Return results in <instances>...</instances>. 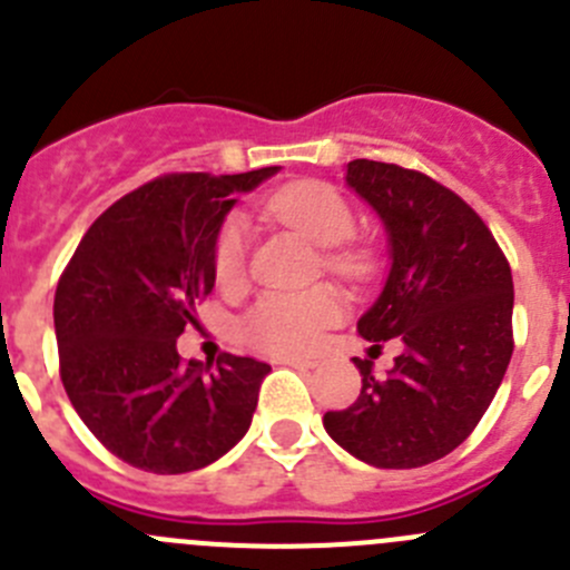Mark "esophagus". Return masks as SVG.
<instances>
[{
	"instance_id": "1",
	"label": "esophagus",
	"mask_w": 570,
	"mask_h": 570,
	"mask_svg": "<svg viewBox=\"0 0 570 570\" xmlns=\"http://www.w3.org/2000/svg\"><path fill=\"white\" fill-rule=\"evenodd\" d=\"M276 363H282V366H294V370H313V366H316V363L305 361V357H276Z\"/></svg>"
}]
</instances>
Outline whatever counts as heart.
<instances>
[{
  "label": "heart",
  "instance_id": "1",
  "mask_svg": "<svg viewBox=\"0 0 570 570\" xmlns=\"http://www.w3.org/2000/svg\"><path fill=\"white\" fill-rule=\"evenodd\" d=\"M265 213L279 224L302 232L307 240L327 248L324 265L335 274L361 276L370 259L361 248L344 246L355 235V213L344 195L324 181H296L265 198ZM248 226L229 218L215 240V279L232 288L246 276ZM344 316V299L330 288L305 294H265L243 316V338L276 355H307L318 346L324 330Z\"/></svg>",
  "mask_w": 570,
  "mask_h": 570
}]
</instances>
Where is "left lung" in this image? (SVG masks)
<instances>
[{
    "instance_id": "1",
    "label": "left lung",
    "mask_w": 570,
    "mask_h": 570,
    "mask_svg": "<svg viewBox=\"0 0 570 570\" xmlns=\"http://www.w3.org/2000/svg\"><path fill=\"white\" fill-rule=\"evenodd\" d=\"M346 184L383 220L392 259L357 333L400 338L403 352L386 377L352 357L361 394L350 409L327 411L324 431L372 468H422L473 433L507 375L512 271L475 209L425 173L355 159Z\"/></svg>"
}]
</instances>
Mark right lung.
<instances>
[{
  "label": "right lung",
  "instance_id": "obj_1",
  "mask_svg": "<svg viewBox=\"0 0 570 570\" xmlns=\"http://www.w3.org/2000/svg\"><path fill=\"white\" fill-rule=\"evenodd\" d=\"M276 170L154 178L89 226L61 274L52 316L63 389L86 428L131 468H207L252 425L268 363L229 352L215 366L184 363L176 338L213 294L215 240L237 193Z\"/></svg>",
  "mask_w": 570,
  "mask_h": 570
}]
</instances>
